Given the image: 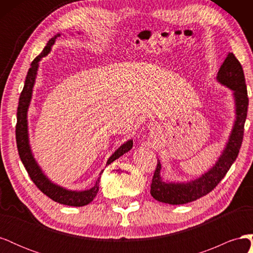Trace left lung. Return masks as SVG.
Masks as SVG:
<instances>
[{
    "label": "left lung",
    "instance_id": "left-lung-1",
    "mask_svg": "<svg viewBox=\"0 0 253 253\" xmlns=\"http://www.w3.org/2000/svg\"><path fill=\"white\" fill-rule=\"evenodd\" d=\"M217 80L234 91L236 105V120L223 155L209 172L203 174L198 179L187 183L164 182L160 177L162 165L158 163L151 183V195L158 202L170 205H183L210 193L225 177L239 155L243 142L249 99L243 67L233 52H229L221 64L217 73Z\"/></svg>",
    "mask_w": 253,
    "mask_h": 253
}]
</instances>
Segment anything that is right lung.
Returning <instances> with one entry per match:
<instances>
[{"instance_id":"obj_1","label":"right lung","mask_w":253,"mask_h":253,"mask_svg":"<svg viewBox=\"0 0 253 253\" xmlns=\"http://www.w3.org/2000/svg\"><path fill=\"white\" fill-rule=\"evenodd\" d=\"M59 36L60 35L58 34L53 38H51V39L47 42L46 46H45L44 49L42 50V52L39 56L36 57L32 62V64H30V67L25 79L24 87H23V90L20 95V100L18 105L17 126H16L17 147H18L20 158L22 160L23 165L25 167L29 177L32 178V180L35 182V185L39 188L41 192H43L45 195L48 196L50 200L55 201L59 204L73 206V207H82L89 204L96 197L99 191V180H100V177H98V180L96 181L95 186L93 188L86 191H81V192H77V191H68L59 186L53 185L52 182H50L46 178V176L42 173L39 166H38L37 163L35 162L32 151H30L29 143H28L26 116H27V109L30 102V98H32L33 87L36 80L38 66H39V63L38 62H39L42 57H45L50 51L52 44L55 43L56 38ZM132 147H133L132 140H128L125 144H122L121 147L109 158L108 164L106 165L112 164L114 160H116L117 158L124 155L125 153L131 150Z\"/></svg>"}]
</instances>
